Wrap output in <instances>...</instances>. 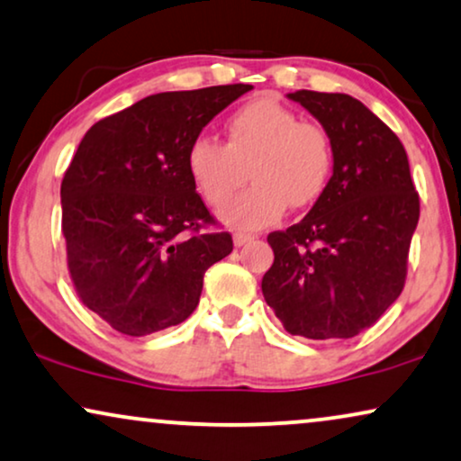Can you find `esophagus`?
Masks as SVG:
<instances>
[{"label": "esophagus", "instance_id": "obj_1", "mask_svg": "<svg viewBox=\"0 0 461 461\" xmlns=\"http://www.w3.org/2000/svg\"><path fill=\"white\" fill-rule=\"evenodd\" d=\"M253 240H255L253 234H242V231H236V234H234V244L238 249L247 247V244H250Z\"/></svg>", "mask_w": 461, "mask_h": 461}]
</instances>
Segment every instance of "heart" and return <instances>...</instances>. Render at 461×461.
<instances>
[{
	"mask_svg": "<svg viewBox=\"0 0 461 461\" xmlns=\"http://www.w3.org/2000/svg\"><path fill=\"white\" fill-rule=\"evenodd\" d=\"M253 187L221 208L219 219L244 231L263 230L285 217L288 204L308 208L327 192L333 145L324 128L274 101L244 103L225 122V145L198 137L187 149V173L211 206H221L247 181Z\"/></svg>",
	"mask_w": 461,
	"mask_h": 461,
	"instance_id": "1",
	"label": "heart"
}]
</instances>
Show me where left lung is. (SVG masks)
I'll return each instance as SVG.
<instances>
[{
    "instance_id": "obj_1",
    "label": "left lung",
    "mask_w": 461,
    "mask_h": 461,
    "mask_svg": "<svg viewBox=\"0 0 461 461\" xmlns=\"http://www.w3.org/2000/svg\"><path fill=\"white\" fill-rule=\"evenodd\" d=\"M286 96L329 134L333 175L297 225L267 236L274 263L261 291L291 335L349 339L402 293L420 195L402 143L358 98L314 90Z\"/></svg>"
}]
</instances>
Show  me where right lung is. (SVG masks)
Listing matches in <instances>:
<instances>
[{
    "label": "right lung",
    "instance_id": "right-lung-1",
    "mask_svg": "<svg viewBox=\"0 0 461 461\" xmlns=\"http://www.w3.org/2000/svg\"><path fill=\"white\" fill-rule=\"evenodd\" d=\"M249 84L159 92L96 122L63 185L67 266L88 310L131 337L185 321L204 272L231 253L187 173V149Z\"/></svg>",
    "mask_w": 461,
    "mask_h": 461
}]
</instances>
